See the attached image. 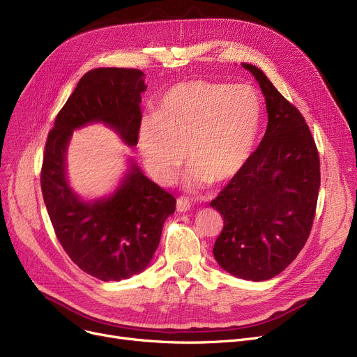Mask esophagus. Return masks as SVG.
Here are the masks:
<instances>
[{
	"label": "esophagus",
	"mask_w": 357,
	"mask_h": 357,
	"mask_svg": "<svg viewBox=\"0 0 357 357\" xmlns=\"http://www.w3.org/2000/svg\"><path fill=\"white\" fill-rule=\"evenodd\" d=\"M190 208H191V202H190L188 198L179 197V198L176 199V210H178L179 213H185V211H188Z\"/></svg>",
	"instance_id": "esophagus-1"
}]
</instances>
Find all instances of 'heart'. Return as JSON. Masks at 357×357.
Here are the masks:
<instances>
[{
  "label": "heart",
  "mask_w": 357,
  "mask_h": 357,
  "mask_svg": "<svg viewBox=\"0 0 357 357\" xmlns=\"http://www.w3.org/2000/svg\"><path fill=\"white\" fill-rule=\"evenodd\" d=\"M264 100L249 84L188 81L165 91L156 116L139 127V150L158 182H171L186 159L188 179L226 183L249 163L264 124Z\"/></svg>",
  "instance_id": "b5f03b06"
}]
</instances>
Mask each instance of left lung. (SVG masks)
<instances>
[{
    "label": "left lung",
    "instance_id": "1",
    "mask_svg": "<svg viewBox=\"0 0 357 357\" xmlns=\"http://www.w3.org/2000/svg\"><path fill=\"white\" fill-rule=\"evenodd\" d=\"M260 85L268 128L246 167L210 202L222 220L214 257L229 273L268 280L305 246L320 190V158L311 131L259 68L243 63Z\"/></svg>",
    "mask_w": 357,
    "mask_h": 357
}]
</instances>
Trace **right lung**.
Masks as SVG:
<instances>
[{
  "mask_svg": "<svg viewBox=\"0 0 357 357\" xmlns=\"http://www.w3.org/2000/svg\"><path fill=\"white\" fill-rule=\"evenodd\" d=\"M143 77L127 68L86 72L56 116L45 146L40 183L54 234L75 265L104 282L146 269L176 199L131 162L114 194L85 202L68 183L66 147L73 130L91 123H105L126 144L136 146Z\"/></svg>",
  "mask_w": 357,
  "mask_h": 357,
  "instance_id": "obj_1",
  "label": "right lung"
}]
</instances>
